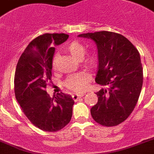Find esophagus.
Here are the masks:
<instances>
[{"instance_id":"34e87169","label":"esophagus","mask_w":154,"mask_h":154,"mask_svg":"<svg viewBox=\"0 0 154 154\" xmlns=\"http://www.w3.org/2000/svg\"><path fill=\"white\" fill-rule=\"evenodd\" d=\"M83 95H84V94H72V98L75 101H78L79 99H80Z\"/></svg>"}]
</instances>
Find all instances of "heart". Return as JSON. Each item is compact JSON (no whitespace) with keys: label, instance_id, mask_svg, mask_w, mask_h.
<instances>
[{"label":"heart","instance_id":"obj_1","mask_svg":"<svg viewBox=\"0 0 154 154\" xmlns=\"http://www.w3.org/2000/svg\"><path fill=\"white\" fill-rule=\"evenodd\" d=\"M65 50L76 60H81L83 66L88 69H95L99 64V56L96 52H89L84 56L85 53V47L80 42L74 40L67 43L65 46ZM52 67L53 69L56 68V57L53 58ZM89 79V76L86 73L80 72L69 76L65 82V85L71 91L82 92L87 88Z\"/></svg>","mask_w":154,"mask_h":154}]
</instances>
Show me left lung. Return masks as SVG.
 <instances>
[{"mask_svg":"<svg viewBox=\"0 0 154 154\" xmlns=\"http://www.w3.org/2000/svg\"><path fill=\"white\" fill-rule=\"evenodd\" d=\"M95 42L99 64L95 82L105 86L95 94L98 102L91 115L102 126L113 127L125 121L134 109L143 85L140 53L119 33L109 31L79 34Z\"/></svg>","mask_w":154,"mask_h":154,"instance_id":"1","label":"left lung"}]
</instances>
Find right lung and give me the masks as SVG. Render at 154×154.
<instances>
[{
    "label": "right lung",
    "instance_id": "right-lung-1",
    "mask_svg": "<svg viewBox=\"0 0 154 154\" xmlns=\"http://www.w3.org/2000/svg\"><path fill=\"white\" fill-rule=\"evenodd\" d=\"M69 38L66 33H44L33 39L18 60L14 75V93L23 112L39 129L55 132L71 121L74 101L69 94L53 98L46 88L52 77L55 46Z\"/></svg>",
    "mask_w": 154,
    "mask_h": 154
}]
</instances>
